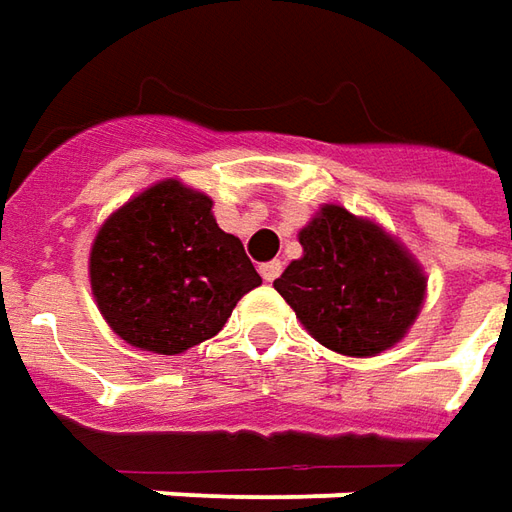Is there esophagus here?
Returning a JSON list of instances; mask_svg holds the SVG:
<instances>
[{
	"label": "esophagus",
	"mask_w": 512,
	"mask_h": 512,
	"mask_svg": "<svg viewBox=\"0 0 512 512\" xmlns=\"http://www.w3.org/2000/svg\"><path fill=\"white\" fill-rule=\"evenodd\" d=\"M259 273H262L264 281H276L281 276V262H264Z\"/></svg>",
	"instance_id": "obj_1"
}]
</instances>
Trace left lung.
I'll return each mask as SVG.
<instances>
[{
	"instance_id": "8db88e82",
	"label": "left lung",
	"mask_w": 512,
	"mask_h": 512,
	"mask_svg": "<svg viewBox=\"0 0 512 512\" xmlns=\"http://www.w3.org/2000/svg\"><path fill=\"white\" fill-rule=\"evenodd\" d=\"M304 256L273 281L318 344L372 358L403 341L425 301V273L377 222L324 205L301 228Z\"/></svg>"
}]
</instances>
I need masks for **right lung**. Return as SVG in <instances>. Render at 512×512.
Wrapping results in <instances>:
<instances>
[{
    "mask_svg": "<svg viewBox=\"0 0 512 512\" xmlns=\"http://www.w3.org/2000/svg\"><path fill=\"white\" fill-rule=\"evenodd\" d=\"M214 202L180 180L140 191L101 225L89 250L98 310L126 344L180 355L214 338L236 301L262 284Z\"/></svg>",
    "mask_w": 512,
    "mask_h": 512,
    "instance_id": "1",
    "label": "right lung"
}]
</instances>
